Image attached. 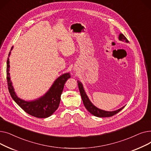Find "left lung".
Masks as SVG:
<instances>
[{"label":"left lung","mask_w":151,"mask_h":151,"mask_svg":"<svg viewBox=\"0 0 151 151\" xmlns=\"http://www.w3.org/2000/svg\"><path fill=\"white\" fill-rule=\"evenodd\" d=\"M119 40H121V41H123L126 43H129V41L127 39V38L122 34H121L119 35ZM77 82H78V84L79 90H80L81 96V98L83 100V104H84L85 108H86V109L88 110L90 113L93 114V116H97V117H111V116L115 115L116 114L118 113L120 111H121L124 108V106H123L120 109L114 111H104V110H101V109L97 108L96 106H95L92 104L91 101L89 100V98L88 97V96H87V95L83 89V86L82 84L81 83V82H80L79 81H77Z\"/></svg>","instance_id":"1"}]
</instances>
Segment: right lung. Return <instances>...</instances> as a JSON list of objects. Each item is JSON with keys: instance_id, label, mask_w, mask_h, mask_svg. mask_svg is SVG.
<instances>
[{"instance_id": "obj_1", "label": "right lung", "mask_w": 151, "mask_h": 151, "mask_svg": "<svg viewBox=\"0 0 151 151\" xmlns=\"http://www.w3.org/2000/svg\"><path fill=\"white\" fill-rule=\"evenodd\" d=\"M12 47L11 50H12ZM10 52L9 54L10 55ZM9 59L6 61V80L10 96L14 101L27 114L38 118H46L51 116L59 105L60 96L67 80L70 78V73H65L55 81L45 96L38 100L26 101L20 99L16 95L10 81L9 71Z\"/></svg>"}]
</instances>
